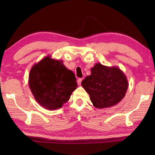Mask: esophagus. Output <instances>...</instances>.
<instances>
[{"mask_svg": "<svg viewBox=\"0 0 155 155\" xmlns=\"http://www.w3.org/2000/svg\"><path fill=\"white\" fill-rule=\"evenodd\" d=\"M82 81H83V78H78V79L77 80V84H78V85H81Z\"/></svg>", "mask_w": 155, "mask_h": 155, "instance_id": "1", "label": "esophagus"}]
</instances>
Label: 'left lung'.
<instances>
[{
	"label": "left lung",
	"instance_id": "obj_1",
	"mask_svg": "<svg viewBox=\"0 0 155 155\" xmlns=\"http://www.w3.org/2000/svg\"><path fill=\"white\" fill-rule=\"evenodd\" d=\"M93 106L98 108L113 107L124 97L128 87L126 75L117 67L96 63L91 74L82 81Z\"/></svg>",
	"mask_w": 155,
	"mask_h": 155
}]
</instances>
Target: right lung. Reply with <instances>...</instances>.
Wrapping results in <instances>:
<instances>
[{
    "label": "right lung",
    "mask_w": 155,
    "mask_h": 155,
    "mask_svg": "<svg viewBox=\"0 0 155 155\" xmlns=\"http://www.w3.org/2000/svg\"><path fill=\"white\" fill-rule=\"evenodd\" d=\"M77 79L72 71L62 60L47 56L31 69L28 85L35 100L49 110L61 108L77 88Z\"/></svg>",
    "instance_id": "right-lung-1"
}]
</instances>
